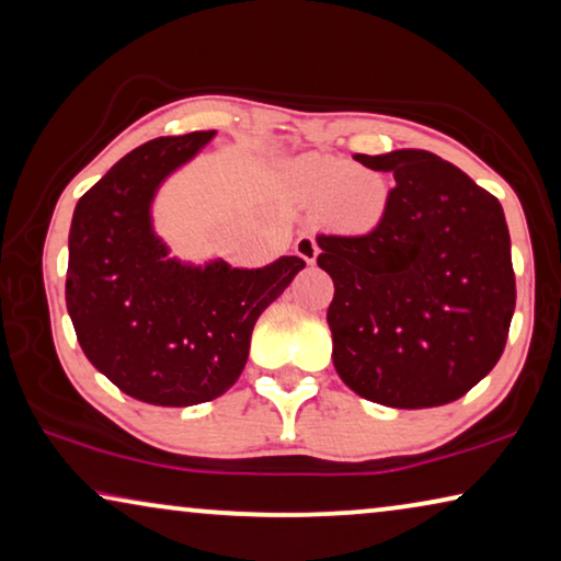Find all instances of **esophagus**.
<instances>
[{"instance_id":"1","label":"esophagus","mask_w":561,"mask_h":561,"mask_svg":"<svg viewBox=\"0 0 561 561\" xmlns=\"http://www.w3.org/2000/svg\"><path fill=\"white\" fill-rule=\"evenodd\" d=\"M295 252H297L299 256H302L307 264H314V262H317V254H320V247H317L314 237H309V233H305V237L297 239Z\"/></svg>"}]
</instances>
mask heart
Segmentation results:
<instances>
[{
    "label": "heart",
    "instance_id": "1",
    "mask_svg": "<svg viewBox=\"0 0 561 561\" xmlns=\"http://www.w3.org/2000/svg\"><path fill=\"white\" fill-rule=\"evenodd\" d=\"M287 173L295 194L314 206L324 204L328 219L342 231L365 233L386 219L390 191L378 171L328 156H302Z\"/></svg>",
    "mask_w": 561,
    "mask_h": 561
}]
</instances>
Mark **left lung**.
<instances>
[{
  "label": "left lung",
  "mask_w": 561,
  "mask_h": 561,
  "mask_svg": "<svg viewBox=\"0 0 561 561\" xmlns=\"http://www.w3.org/2000/svg\"><path fill=\"white\" fill-rule=\"evenodd\" d=\"M392 171L386 219L363 237H317L334 282L332 363L357 396L436 408L466 396L504 353L516 307L499 198L417 148L357 156Z\"/></svg>",
  "instance_id": "obj_1"
}]
</instances>
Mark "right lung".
Listing matches in <instances>:
<instances>
[{
  "label": "right lung",
  "instance_id": "add662e5",
  "mask_svg": "<svg viewBox=\"0 0 561 561\" xmlns=\"http://www.w3.org/2000/svg\"><path fill=\"white\" fill-rule=\"evenodd\" d=\"M214 130L148 140L100 179L72 214L65 302L88 360L125 396L186 408L239 380L259 314L305 259L241 270L181 262L153 229V201Z\"/></svg>",
  "mask_w": 561,
  "mask_h": 561
}]
</instances>
